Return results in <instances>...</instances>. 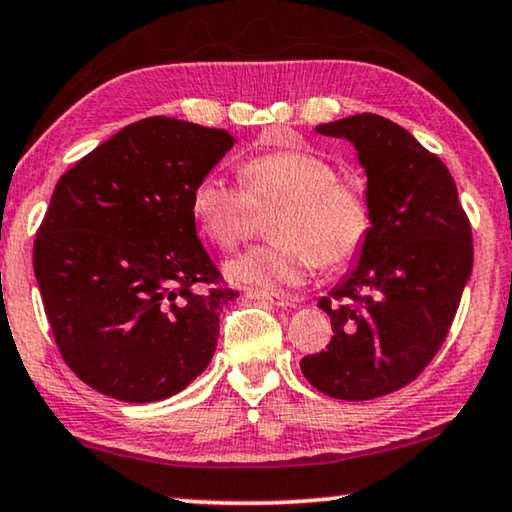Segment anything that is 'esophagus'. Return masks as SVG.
<instances>
[{"label": "esophagus", "mask_w": 512, "mask_h": 512, "mask_svg": "<svg viewBox=\"0 0 512 512\" xmlns=\"http://www.w3.org/2000/svg\"><path fill=\"white\" fill-rule=\"evenodd\" d=\"M243 294H246L248 299H257V301H264V303L278 305V308H292V305L296 303V299H292V296H285V294H273V292H264V289H253V287H246V289H243Z\"/></svg>", "instance_id": "1"}]
</instances>
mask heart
<instances>
[{"label":"heart","instance_id":"obj_1","mask_svg":"<svg viewBox=\"0 0 512 512\" xmlns=\"http://www.w3.org/2000/svg\"><path fill=\"white\" fill-rule=\"evenodd\" d=\"M241 186L204 177L190 193L193 220L213 246L239 248L255 211H273L269 246L234 257L227 273L264 289L299 285L315 266L338 269L361 253L372 230L368 195L340 179L329 158L308 149H273L248 158Z\"/></svg>","mask_w":512,"mask_h":512}]
</instances>
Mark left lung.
<instances>
[{"label": "left lung", "instance_id": "1", "mask_svg": "<svg viewBox=\"0 0 512 512\" xmlns=\"http://www.w3.org/2000/svg\"><path fill=\"white\" fill-rule=\"evenodd\" d=\"M317 133L354 142L372 230L356 269L319 301L333 338L301 358V372L331 398H381L411 384L444 345L474 264L471 223L444 160L391 119L363 112Z\"/></svg>", "mask_w": 512, "mask_h": 512}]
</instances>
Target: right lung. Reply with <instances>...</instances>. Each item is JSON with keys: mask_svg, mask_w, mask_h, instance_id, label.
Segmentation results:
<instances>
[{"mask_svg": "<svg viewBox=\"0 0 512 512\" xmlns=\"http://www.w3.org/2000/svg\"><path fill=\"white\" fill-rule=\"evenodd\" d=\"M234 137L149 117L98 144L52 193L34 273L64 363L94 391L156 402L207 368L227 287L190 213Z\"/></svg>", "mask_w": 512, "mask_h": 512, "instance_id": "add662e5", "label": "right lung"}]
</instances>
